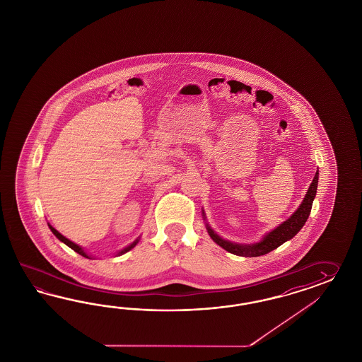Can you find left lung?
Returning <instances> with one entry per match:
<instances>
[{
	"label": "left lung",
	"mask_w": 362,
	"mask_h": 362,
	"mask_svg": "<svg viewBox=\"0 0 362 362\" xmlns=\"http://www.w3.org/2000/svg\"><path fill=\"white\" fill-rule=\"evenodd\" d=\"M317 180H319V170L316 171L313 183L304 196L302 204L295 211V214L279 226H276L272 232H269L257 244H235V243L223 240L220 235H216L208 224H206V230L216 244L220 245L223 249L232 255H241V257H259V255H267L274 249H276L278 246L284 244L286 241L291 240L293 235L303 228L308 216L311 214L313 199L316 196V189H317ZM203 215H204V212H203Z\"/></svg>",
	"instance_id": "1"
}]
</instances>
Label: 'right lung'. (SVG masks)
I'll list each match as a JSON object with an SVG mask.
<instances>
[{"label": "right lung", "instance_id": "1", "mask_svg": "<svg viewBox=\"0 0 362 362\" xmlns=\"http://www.w3.org/2000/svg\"><path fill=\"white\" fill-rule=\"evenodd\" d=\"M49 229H51V232H52V233H54V235H57V237H58V240H60V241H62V243H64V244L67 245V246H69V247H71V249H72V250H75V252H76V253H78V255H83V257H86V258H89V255H87V253H86V252H84V250H83V249H81V247H80V246H78V245L74 244V243H72V241H69V238H66V237H64V235H60V233H59L58 230H57V229H55V228H52V226H51V225L49 224ZM137 243H138V238H137V240H136V241H134V243H133V244L129 245V246H127V247H125V249H124V250H121V252H119V253H118V255H125V253H127V252H129V250H132V249H133V247H134V246H136V245H137Z\"/></svg>", "mask_w": 362, "mask_h": 362}]
</instances>
